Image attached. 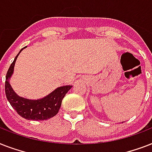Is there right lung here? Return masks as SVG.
Returning <instances> with one entry per match:
<instances>
[{
    "label": "right lung",
    "mask_w": 152,
    "mask_h": 152,
    "mask_svg": "<svg viewBox=\"0 0 152 152\" xmlns=\"http://www.w3.org/2000/svg\"><path fill=\"white\" fill-rule=\"evenodd\" d=\"M21 49L16 55L6 74L5 94L7 99L19 115L27 120L43 121L54 117L61 106L62 99L72 86L66 85L56 88L53 91L44 98L39 99H29L21 97L14 91L9 80L14 72V66L20 52L25 49Z\"/></svg>",
    "instance_id": "obj_1"
}]
</instances>
